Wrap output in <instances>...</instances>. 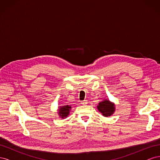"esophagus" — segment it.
<instances>
[{
	"instance_id": "esophagus-1",
	"label": "esophagus",
	"mask_w": 160,
	"mask_h": 160,
	"mask_svg": "<svg viewBox=\"0 0 160 160\" xmlns=\"http://www.w3.org/2000/svg\"><path fill=\"white\" fill-rule=\"evenodd\" d=\"M81 104H82V105H86V104H88V101H87V100L82 101H81Z\"/></svg>"
}]
</instances>
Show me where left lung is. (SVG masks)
<instances>
[{
    "label": "left lung",
    "mask_w": 160,
    "mask_h": 160,
    "mask_svg": "<svg viewBox=\"0 0 160 160\" xmlns=\"http://www.w3.org/2000/svg\"><path fill=\"white\" fill-rule=\"evenodd\" d=\"M98 109L105 117L111 116L115 111L114 105L108 99L100 102L98 106Z\"/></svg>",
    "instance_id": "obj_1"
}]
</instances>
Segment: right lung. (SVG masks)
I'll use <instances>...</instances> for the list:
<instances>
[{
	"mask_svg": "<svg viewBox=\"0 0 160 160\" xmlns=\"http://www.w3.org/2000/svg\"><path fill=\"white\" fill-rule=\"evenodd\" d=\"M59 114L60 115V117L62 118H65L68 116L70 109L71 108V106L69 105H65V106H62V108H59Z\"/></svg>",
	"mask_w": 160,
	"mask_h": 160,
	"instance_id": "right-lung-1",
	"label": "right lung"
}]
</instances>
